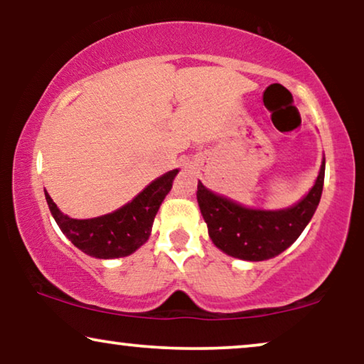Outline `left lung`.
<instances>
[{"instance_id":"left-lung-1","label":"left lung","mask_w":364,"mask_h":364,"mask_svg":"<svg viewBox=\"0 0 364 364\" xmlns=\"http://www.w3.org/2000/svg\"><path fill=\"white\" fill-rule=\"evenodd\" d=\"M325 162L308 196L285 210H252L198 182L197 202L212 242L227 255L262 262L287 250L305 230L321 198Z\"/></svg>"}]
</instances>
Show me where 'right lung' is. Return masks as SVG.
I'll list each match as a JSON object with an SVG mask.
<instances>
[{"label":"right lung","instance_id":"1","mask_svg":"<svg viewBox=\"0 0 364 364\" xmlns=\"http://www.w3.org/2000/svg\"><path fill=\"white\" fill-rule=\"evenodd\" d=\"M177 173V168L164 173L127 205L107 215L87 220H76L64 215L46 191L44 196L61 232L79 250L96 258H119L131 255L147 242L156 213L171 192Z\"/></svg>","mask_w":364,"mask_h":364}]
</instances>
